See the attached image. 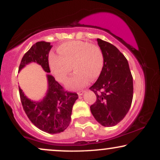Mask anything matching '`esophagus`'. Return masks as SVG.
Here are the masks:
<instances>
[{"mask_svg":"<svg viewBox=\"0 0 160 160\" xmlns=\"http://www.w3.org/2000/svg\"><path fill=\"white\" fill-rule=\"evenodd\" d=\"M83 93H84L83 91H80V92H78V95H82Z\"/></svg>","mask_w":160,"mask_h":160,"instance_id":"1","label":"esophagus"}]
</instances>
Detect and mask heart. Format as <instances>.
Instances as JSON below:
<instances>
[{"label":"heart","mask_w":160,"mask_h":160,"mask_svg":"<svg viewBox=\"0 0 160 160\" xmlns=\"http://www.w3.org/2000/svg\"><path fill=\"white\" fill-rule=\"evenodd\" d=\"M59 56L51 54L49 67L58 82H65L74 67L75 74L66 82L68 89L78 90L95 80L104 67V57L102 49L89 42H66L58 47Z\"/></svg>","instance_id":"1"}]
</instances>
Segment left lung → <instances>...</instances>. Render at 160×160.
<instances>
[{"instance_id": "1", "label": "left lung", "mask_w": 160, "mask_h": 160, "mask_svg": "<svg viewBox=\"0 0 160 160\" xmlns=\"http://www.w3.org/2000/svg\"><path fill=\"white\" fill-rule=\"evenodd\" d=\"M104 63L98 80L89 88L96 95L92 113L102 126L111 127L127 114L133 98V80L127 59L115 46L98 38Z\"/></svg>"}]
</instances>
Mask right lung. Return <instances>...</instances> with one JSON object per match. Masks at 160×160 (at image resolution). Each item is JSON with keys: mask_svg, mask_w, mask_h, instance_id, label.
<instances>
[{"mask_svg": "<svg viewBox=\"0 0 160 160\" xmlns=\"http://www.w3.org/2000/svg\"><path fill=\"white\" fill-rule=\"evenodd\" d=\"M50 43L40 41L31 47L24 55L19 71L31 62H36L47 73H50L49 53ZM48 90L40 102H33L28 98L19 87V95L24 111L36 127L45 132L56 134L63 132L71 122V115L75 101L78 98L76 92L65 91L52 75H47Z\"/></svg>", "mask_w": 160, "mask_h": 160, "instance_id": "add662e5", "label": "right lung"}]
</instances>
